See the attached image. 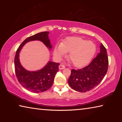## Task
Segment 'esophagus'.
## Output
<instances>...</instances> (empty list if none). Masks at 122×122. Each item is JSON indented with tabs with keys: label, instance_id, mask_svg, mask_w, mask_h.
I'll list each match as a JSON object with an SVG mask.
<instances>
[{
	"label": "esophagus",
	"instance_id": "obj_1",
	"mask_svg": "<svg viewBox=\"0 0 122 122\" xmlns=\"http://www.w3.org/2000/svg\"><path fill=\"white\" fill-rule=\"evenodd\" d=\"M59 69L62 70V69H63L65 68V66L64 65H60L59 66Z\"/></svg>",
	"mask_w": 122,
	"mask_h": 122
}]
</instances>
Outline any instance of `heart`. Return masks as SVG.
Here are the masks:
<instances>
[{
    "mask_svg": "<svg viewBox=\"0 0 122 122\" xmlns=\"http://www.w3.org/2000/svg\"><path fill=\"white\" fill-rule=\"evenodd\" d=\"M96 51V46L92 41L81 37L71 36L55 46L53 55L60 59L66 52H69L68 58L73 65L76 67H81L92 60Z\"/></svg>",
    "mask_w": 122,
    "mask_h": 122,
    "instance_id": "1",
    "label": "heart"
}]
</instances>
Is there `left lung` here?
Returning a JSON list of instances; mask_svg holds the SVG:
<instances>
[{"instance_id": "obj_1", "label": "left lung", "mask_w": 122, "mask_h": 122, "mask_svg": "<svg viewBox=\"0 0 122 122\" xmlns=\"http://www.w3.org/2000/svg\"><path fill=\"white\" fill-rule=\"evenodd\" d=\"M108 57L102 44L100 52L88 66L83 68L72 69L68 79L69 86L77 92H83L92 90L102 81L108 68Z\"/></svg>"}]
</instances>
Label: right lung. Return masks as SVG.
<instances>
[{
  "label": "right lung",
  "mask_w": 122,
  "mask_h": 122,
  "mask_svg": "<svg viewBox=\"0 0 122 122\" xmlns=\"http://www.w3.org/2000/svg\"><path fill=\"white\" fill-rule=\"evenodd\" d=\"M49 32L39 33L26 39L16 51L14 58V66L16 76L20 84L30 92L35 93L44 92L53 85L55 74L59 71L58 63L49 61L42 69L37 71H30L22 67L19 61V53L25 45L31 41L39 40L42 42L49 49H51L48 38Z\"/></svg>",
  "instance_id": "obj_1"
}]
</instances>
